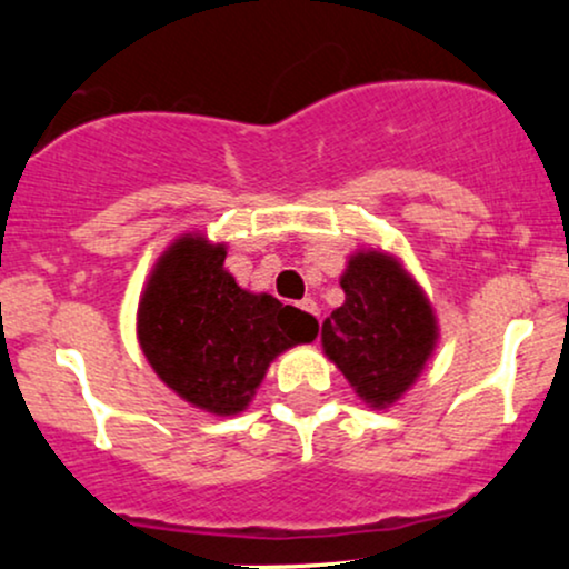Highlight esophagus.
<instances>
[{
	"label": "esophagus",
	"instance_id": "1",
	"mask_svg": "<svg viewBox=\"0 0 569 569\" xmlns=\"http://www.w3.org/2000/svg\"><path fill=\"white\" fill-rule=\"evenodd\" d=\"M299 307H302L305 312H310V316H316L318 318V302L312 297H305L302 302H299Z\"/></svg>",
	"mask_w": 569,
	"mask_h": 569
}]
</instances>
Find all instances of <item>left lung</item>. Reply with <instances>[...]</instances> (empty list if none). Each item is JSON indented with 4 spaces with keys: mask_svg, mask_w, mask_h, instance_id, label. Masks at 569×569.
I'll return each instance as SVG.
<instances>
[{
    "mask_svg": "<svg viewBox=\"0 0 569 569\" xmlns=\"http://www.w3.org/2000/svg\"><path fill=\"white\" fill-rule=\"evenodd\" d=\"M339 286L345 305L321 326L323 350L369 407L385 409L426 369L439 339L433 307L382 251L352 253Z\"/></svg>",
    "mask_w": 569,
    "mask_h": 569,
    "instance_id": "obj_1",
    "label": "left lung"
}]
</instances>
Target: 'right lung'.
<instances>
[{
	"mask_svg": "<svg viewBox=\"0 0 569 569\" xmlns=\"http://www.w3.org/2000/svg\"><path fill=\"white\" fill-rule=\"evenodd\" d=\"M224 257L221 243L184 234L158 259L139 302V342L160 380L221 417L251 403L276 356L318 335L310 312L240 289Z\"/></svg>",
	"mask_w": 569,
	"mask_h": 569,
	"instance_id": "1",
	"label": "right lung"
}]
</instances>
